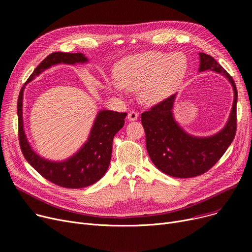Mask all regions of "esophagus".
<instances>
[{
  "label": "esophagus",
  "mask_w": 252,
  "mask_h": 252,
  "mask_svg": "<svg viewBox=\"0 0 252 252\" xmlns=\"http://www.w3.org/2000/svg\"><path fill=\"white\" fill-rule=\"evenodd\" d=\"M139 117V113L137 111H129L127 114V119L129 122H135Z\"/></svg>",
  "instance_id": "1"
}]
</instances>
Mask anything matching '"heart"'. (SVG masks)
<instances>
[{"label": "heart", "mask_w": 252, "mask_h": 252, "mask_svg": "<svg viewBox=\"0 0 252 252\" xmlns=\"http://www.w3.org/2000/svg\"><path fill=\"white\" fill-rule=\"evenodd\" d=\"M187 58L180 52L150 51L128 55L114 66L116 83L109 88L116 94L124 90L137 91L142 102L155 104L168 98L187 71Z\"/></svg>", "instance_id": "obj_1"}]
</instances>
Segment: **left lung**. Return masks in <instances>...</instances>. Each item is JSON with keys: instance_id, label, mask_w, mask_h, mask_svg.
Returning <instances> with one entry per match:
<instances>
[{"instance_id": "obj_1", "label": "left lung", "mask_w": 252, "mask_h": 252, "mask_svg": "<svg viewBox=\"0 0 252 252\" xmlns=\"http://www.w3.org/2000/svg\"><path fill=\"white\" fill-rule=\"evenodd\" d=\"M198 55L200 60L198 71L210 70L220 73L228 79L233 88L234 101L224 126L208 137L187 133L176 121L173 112L178 93L141 115L150 159L162 173L175 178H193L204 174L220 160L236 134L238 93L235 82L213 57L205 53Z\"/></svg>"}]
</instances>
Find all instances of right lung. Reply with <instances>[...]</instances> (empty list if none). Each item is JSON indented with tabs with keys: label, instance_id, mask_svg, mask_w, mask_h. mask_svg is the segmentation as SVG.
<instances>
[{
	"label": "right lung",
	"instance_id": "obj_1",
	"mask_svg": "<svg viewBox=\"0 0 252 252\" xmlns=\"http://www.w3.org/2000/svg\"><path fill=\"white\" fill-rule=\"evenodd\" d=\"M89 59L83 53L55 52L47 56L33 70L26 84L51 68L52 66L66 64L76 65L88 63ZM22 87L17 103L19 124V142L22 153L28 162L45 179L58 186L70 189L85 188L98 182L107 171L111 159L112 141L117 131L125 125L126 113L108 109H100L95 117L88 140L73 155L63 160H51L35 152L28 140L23 122V92Z\"/></svg>",
	"mask_w": 252,
	"mask_h": 252
}]
</instances>
